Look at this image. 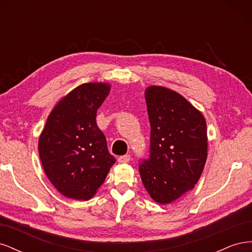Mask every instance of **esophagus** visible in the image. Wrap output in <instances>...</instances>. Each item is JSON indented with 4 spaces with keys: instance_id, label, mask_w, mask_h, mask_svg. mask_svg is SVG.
Here are the masks:
<instances>
[{
    "instance_id": "obj_1",
    "label": "esophagus",
    "mask_w": 252,
    "mask_h": 252,
    "mask_svg": "<svg viewBox=\"0 0 252 252\" xmlns=\"http://www.w3.org/2000/svg\"><path fill=\"white\" fill-rule=\"evenodd\" d=\"M119 163H128L129 161H130V156L129 155H125V156H122L118 158Z\"/></svg>"
}]
</instances>
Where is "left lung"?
I'll return each instance as SVG.
<instances>
[{
    "label": "left lung",
    "instance_id": "8db88e82",
    "mask_svg": "<svg viewBox=\"0 0 252 252\" xmlns=\"http://www.w3.org/2000/svg\"><path fill=\"white\" fill-rule=\"evenodd\" d=\"M145 100L150 122V156L140 164L151 199L170 204L200 180L207 159V126L200 110L163 86H149Z\"/></svg>",
    "mask_w": 252,
    "mask_h": 252
}]
</instances>
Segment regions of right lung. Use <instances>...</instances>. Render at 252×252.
Here are the masks:
<instances>
[{
  "mask_svg": "<svg viewBox=\"0 0 252 252\" xmlns=\"http://www.w3.org/2000/svg\"><path fill=\"white\" fill-rule=\"evenodd\" d=\"M108 83H84L55 106L39 138L43 169L59 192L73 200L93 197L116 163L96 125Z\"/></svg>",
  "mask_w": 252,
  "mask_h": 252,
  "instance_id": "1",
  "label": "right lung"
}]
</instances>
